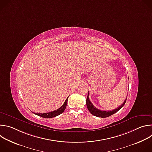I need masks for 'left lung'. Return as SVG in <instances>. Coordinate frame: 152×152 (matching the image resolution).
<instances>
[{
  "label": "left lung",
  "mask_w": 152,
  "mask_h": 152,
  "mask_svg": "<svg viewBox=\"0 0 152 152\" xmlns=\"http://www.w3.org/2000/svg\"><path fill=\"white\" fill-rule=\"evenodd\" d=\"M88 96H89V93H88V96H87V98H86V107H87L88 110L91 113V114H93V115L98 117H101V118H106L107 117H110V116L112 115L113 114L116 113L124 106V104L126 103V99H127V98H126L125 101L123 103V104L121 106H120L118 107H117V109H115L112 111H102V110H98L97 108H96L95 106H94V105L90 102Z\"/></svg>",
  "instance_id": "1"
}]
</instances>
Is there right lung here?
Listing matches in <instances>:
<instances>
[{
  "instance_id": "obj_1",
  "label": "right lung",
  "mask_w": 152,
  "mask_h": 152,
  "mask_svg": "<svg viewBox=\"0 0 152 152\" xmlns=\"http://www.w3.org/2000/svg\"><path fill=\"white\" fill-rule=\"evenodd\" d=\"M68 97L67 98V99L65 101L64 103L62 104V106H61L59 109L50 112V113H34L35 115H38L39 117H43V118H52V117H56L59 115H60L61 114H62L65 109H66L67 104V101H68Z\"/></svg>"
}]
</instances>
